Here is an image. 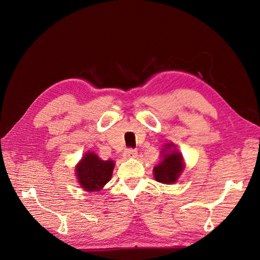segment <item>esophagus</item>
Masks as SVG:
<instances>
[{"label":"esophagus","instance_id":"1","mask_svg":"<svg viewBox=\"0 0 260 260\" xmlns=\"http://www.w3.org/2000/svg\"><path fill=\"white\" fill-rule=\"evenodd\" d=\"M123 156L125 157V158H136V157L138 156V151L137 149H132V148L125 149L123 153Z\"/></svg>","mask_w":260,"mask_h":260}]
</instances>
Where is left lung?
I'll use <instances>...</instances> for the list:
<instances>
[{"mask_svg": "<svg viewBox=\"0 0 260 260\" xmlns=\"http://www.w3.org/2000/svg\"><path fill=\"white\" fill-rule=\"evenodd\" d=\"M161 157L162 160L153 169L155 180L164 184L175 183L184 169L182 154L177 151L174 143H167L162 148Z\"/></svg>", "mask_w": 260, "mask_h": 260, "instance_id": "left-lung-1", "label": "left lung"}]
</instances>
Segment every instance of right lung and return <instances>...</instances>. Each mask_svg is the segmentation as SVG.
<instances>
[{
	"label": "right lung",
	"mask_w": 260,
	"mask_h": 260,
	"mask_svg": "<svg viewBox=\"0 0 260 260\" xmlns=\"http://www.w3.org/2000/svg\"><path fill=\"white\" fill-rule=\"evenodd\" d=\"M115 161L102 160L95 153H86L76 166L78 182L86 192H98L112 179Z\"/></svg>",
	"instance_id": "right-lung-1"
}]
</instances>
